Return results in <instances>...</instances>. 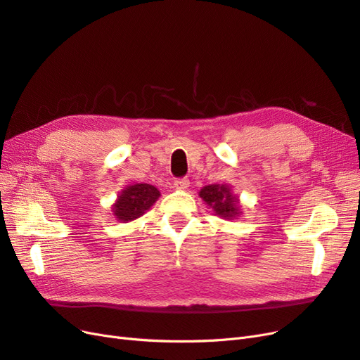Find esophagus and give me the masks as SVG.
I'll list each match as a JSON object with an SVG mask.
<instances>
[{
    "mask_svg": "<svg viewBox=\"0 0 360 360\" xmlns=\"http://www.w3.org/2000/svg\"><path fill=\"white\" fill-rule=\"evenodd\" d=\"M174 185L178 188V190H186V188L190 186V179H188V178H176L174 181Z\"/></svg>",
    "mask_w": 360,
    "mask_h": 360,
    "instance_id": "1",
    "label": "esophagus"
}]
</instances>
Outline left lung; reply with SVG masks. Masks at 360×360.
I'll return each mask as SVG.
<instances>
[{"instance_id":"left-lung-1","label":"left lung","mask_w":360,"mask_h":360,"mask_svg":"<svg viewBox=\"0 0 360 360\" xmlns=\"http://www.w3.org/2000/svg\"><path fill=\"white\" fill-rule=\"evenodd\" d=\"M200 197L212 205L219 216L231 219L238 214L236 198L231 195V190L226 185H207L200 191Z\"/></svg>"}]
</instances>
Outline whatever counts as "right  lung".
Listing matches in <instances>:
<instances>
[{"label":"right lung","mask_w":360,"mask_h":360,"mask_svg":"<svg viewBox=\"0 0 360 360\" xmlns=\"http://www.w3.org/2000/svg\"><path fill=\"white\" fill-rule=\"evenodd\" d=\"M159 191L150 184H136L128 186L113 205V214L120 221H131L143 216L159 198Z\"/></svg>","instance_id":"right-lung-1"}]
</instances>
